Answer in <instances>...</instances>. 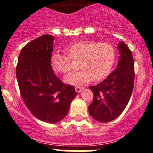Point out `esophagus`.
<instances>
[{
  "instance_id": "esophagus-1",
  "label": "esophagus",
  "mask_w": 153,
  "mask_h": 153,
  "mask_svg": "<svg viewBox=\"0 0 153 153\" xmlns=\"http://www.w3.org/2000/svg\"><path fill=\"white\" fill-rule=\"evenodd\" d=\"M83 90V87H80V86H76L75 87V90L76 91V93H80Z\"/></svg>"
}]
</instances>
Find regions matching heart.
<instances>
[{
  "mask_svg": "<svg viewBox=\"0 0 153 153\" xmlns=\"http://www.w3.org/2000/svg\"><path fill=\"white\" fill-rule=\"evenodd\" d=\"M66 55L53 52L51 57L53 70L58 74H67L71 70V60H78V71L67 75L65 82L80 85L90 80L100 81L109 74L115 61L114 47L108 43L79 40L65 47Z\"/></svg>",
  "mask_w": 153,
  "mask_h": 153,
  "instance_id": "obj_1",
  "label": "heart"
}]
</instances>
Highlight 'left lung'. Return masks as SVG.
I'll list each match as a JSON object with an SVG mask.
<instances>
[{
  "mask_svg": "<svg viewBox=\"0 0 153 153\" xmlns=\"http://www.w3.org/2000/svg\"><path fill=\"white\" fill-rule=\"evenodd\" d=\"M117 48L120 56L117 69L101 83L90 87L93 100L89 106V113L101 123L110 122L120 117L133 90L135 71L132 51L123 41Z\"/></svg>",
  "mask_w": 153,
  "mask_h": 153,
  "instance_id": "obj_1",
  "label": "left lung"
}]
</instances>
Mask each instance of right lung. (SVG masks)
I'll return each instance as SVG.
<instances>
[{
  "label": "right lung",
  "mask_w": 153,
  "mask_h": 153,
  "mask_svg": "<svg viewBox=\"0 0 153 153\" xmlns=\"http://www.w3.org/2000/svg\"><path fill=\"white\" fill-rule=\"evenodd\" d=\"M54 37L44 34L21 50L16 68L17 83L24 103L36 119L56 123L68 113L76 96L74 86L64 83L51 65Z\"/></svg>",
  "instance_id": "1"
}]
</instances>
